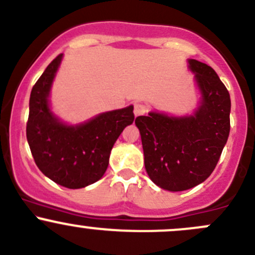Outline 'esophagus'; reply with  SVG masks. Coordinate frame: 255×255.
I'll return each mask as SVG.
<instances>
[{
  "label": "esophagus",
  "instance_id": "esophagus-1",
  "mask_svg": "<svg viewBox=\"0 0 255 255\" xmlns=\"http://www.w3.org/2000/svg\"><path fill=\"white\" fill-rule=\"evenodd\" d=\"M134 116L135 117H139V116H143L145 115L146 112H148V107L145 106V105L143 104H135L134 105Z\"/></svg>",
  "mask_w": 255,
  "mask_h": 255
}]
</instances>
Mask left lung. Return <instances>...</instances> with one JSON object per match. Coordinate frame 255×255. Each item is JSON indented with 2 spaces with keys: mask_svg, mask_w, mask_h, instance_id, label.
<instances>
[{
  "mask_svg": "<svg viewBox=\"0 0 255 255\" xmlns=\"http://www.w3.org/2000/svg\"><path fill=\"white\" fill-rule=\"evenodd\" d=\"M200 99L191 115L150 111L135 118L144 165L151 181L168 191H184L212 174L230 135L231 97L216 71L187 59Z\"/></svg>",
  "mask_w": 255,
  "mask_h": 255,
  "instance_id": "left-lung-1",
  "label": "left lung"
}]
</instances>
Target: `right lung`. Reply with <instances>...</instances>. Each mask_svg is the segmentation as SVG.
<instances>
[{
    "mask_svg": "<svg viewBox=\"0 0 255 255\" xmlns=\"http://www.w3.org/2000/svg\"><path fill=\"white\" fill-rule=\"evenodd\" d=\"M63 54L47 66L29 99L27 140L45 176L68 189L99 181L109 166L113 144L134 121L133 106L102 112L84 122H64L51 110L50 92Z\"/></svg>",
    "mask_w": 255,
    "mask_h": 255,
    "instance_id": "1",
    "label": "right lung"
}]
</instances>
